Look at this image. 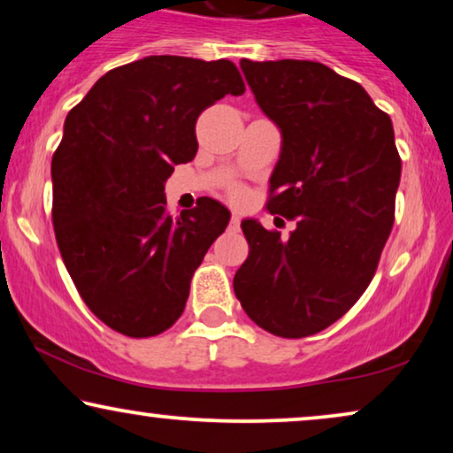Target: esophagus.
<instances>
[{"mask_svg":"<svg viewBox=\"0 0 453 453\" xmlns=\"http://www.w3.org/2000/svg\"><path fill=\"white\" fill-rule=\"evenodd\" d=\"M239 225H241V216L237 212H233L231 214V226L233 228H239Z\"/></svg>","mask_w":453,"mask_h":453,"instance_id":"obj_1","label":"esophagus"}]
</instances>
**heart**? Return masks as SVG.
Masks as SVG:
<instances>
[{
	"mask_svg": "<svg viewBox=\"0 0 453 453\" xmlns=\"http://www.w3.org/2000/svg\"><path fill=\"white\" fill-rule=\"evenodd\" d=\"M245 197H247L245 189H241V188H234V189L231 191V200H233V202H245Z\"/></svg>",
	"mask_w": 453,
	"mask_h": 453,
	"instance_id": "heart-1",
	"label": "heart"
}]
</instances>
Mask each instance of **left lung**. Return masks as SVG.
I'll return each instance as SVG.
<instances>
[{
	"label": "left lung",
	"mask_w": 453,
	"mask_h": 453,
	"mask_svg": "<svg viewBox=\"0 0 453 453\" xmlns=\"http://www.w3.org/2000/svg\"><path fill=\"white\" fill-rule=\"evenodd\" d=\"M241 70L282 134L265 208L296 228L280 239L241 222L250 256L234 295L265 332L305 338L342 318L373 280L402 171L392 119L361 84L318 61L243 59Z\"/></svg>",
	"instance_id": "obj_1"
}]
</instances>
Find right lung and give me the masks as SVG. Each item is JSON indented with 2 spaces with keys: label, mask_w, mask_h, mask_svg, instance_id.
<instances>
[{
  "label": "right lung",
  "mask_w": 453,
  "mask_h": 453,
  "mask_svg": "<svg viewBox=\"0 0 453 453\" xmlns=\"http://www.w3.org/2000/svg\"><path fill=\"white\" fill-rule=\"evenodd\" d=\"M245 84L228 59L150 55L104 73L65 117L51 160L53 228L80 296L111 330L150 338L181 318L231 212L212 197L173 219L165 181L197 152L196 121Z\"/></svg>",
  "instance_id": "1"
}]
</instances>
